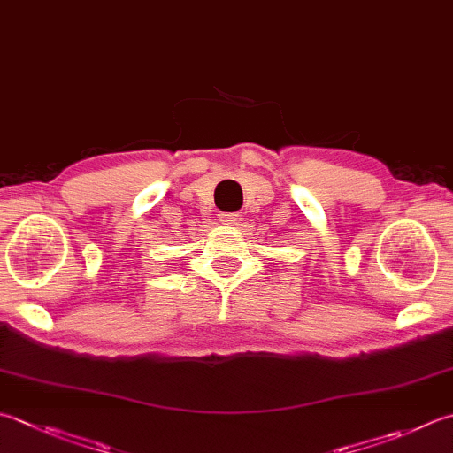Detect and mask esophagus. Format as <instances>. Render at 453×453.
I'll list each match as a JSON object with an SVG mask.
<instances>
[{
    "label": "esophagus",
    "instance_id": "1",
    "mask_svg": "<svg viewBox=\"0 0 453 453\" xmlns=\"http://www.w3.org/2000/svg\"><path fill=\"white\" fill-rule=\"evenodd\" d=\"M237 219H239L237 214H219V221L226 226H234Z\"/></svg>",
    "mask_w": 453,
    "mask_h": 453
}]
</instances>
